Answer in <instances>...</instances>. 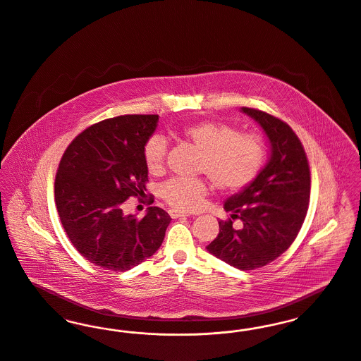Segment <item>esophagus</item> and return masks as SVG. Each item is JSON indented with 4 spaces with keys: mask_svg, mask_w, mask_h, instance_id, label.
<instances>
[{
    "mask_svg": "<svg viewBox=\"0 0 361 361\" xmlns=\"http://www.w3.org/2000/svg\"><path fill=\"white\" fill-rule=\"evenodd\" d=\"M169 213H170V216H171L172 219H179V217L190 216L189 213H185V212H180V210H176V209H170Z\"/></svg>",
    "mask_w": 361,
    "mask_h": 361,
    "instance_id": "obj_1",
    "label": "esophagus"
}]
</instances>
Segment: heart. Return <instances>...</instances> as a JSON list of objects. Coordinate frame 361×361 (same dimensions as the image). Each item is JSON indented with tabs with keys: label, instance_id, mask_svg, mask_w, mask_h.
<instances>
[{
	"label": "heart",
	"instance_id": "1",
	"mask_svg": "<svg viewBox=\"0 0 361 361\" xmlns=\"http://www.w3.org/2000/svg\"><path fill=\"white\" fill-rule=\"evenodd\" d=\"M182 135L202 153L200 171L226 192L247 188L261 171L265 161V144L255 134H239L227 123L200 121L182 129ZM167 140L154 134L144 145L142 157L149 173L163 170ZM208 185L202 179L173 178L160 188L161 198L175 209L191 212L201 208Z\"/></svg>",
	"mask_w": 361,
	"mask_h": 361
}]
</instances>
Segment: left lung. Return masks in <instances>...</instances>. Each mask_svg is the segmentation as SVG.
Returning <instances> with one entry per match:
<instances>
[{"instance_id": "left-lung-1", "label": "left lung", "mask_w": 361, "mask_h": 361, "mask_svg": "<svg viewBox=\"0 0 361 361\" xmlns=\"http://www.w3.org/2000/svg\"><path fill=\"white\" fill-rule=\"evenodd\" d=\"M264 130L270 145L265 167L243 190L231 195L224 209L231 219L207 246L216 258L240 270H252L279 258L296 239L308 209L310 169L298 135L281 119L242 107ZM238 218L243 224L233 227Z\"/></svg>"}]
</instances>
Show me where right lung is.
<instances>
[{"instance_id": "obj_1", "label": "right lung", "mask_w": 361, "mask_h": 361, "mask_svg": "<svg viewBox=\"0 0 361 361\" xmlns=\"http://www.w3.org/2000/svg\"><path fill=\"white\" fill-rule=\"evenodd\" d=\"M159 115H122L78 134L58 167V214L77 251L106 270L126 271L161 246L171 217L151 207L142 219L123 214L129 197L144 194L148 170L142 148Z\"/></svg>"}]
</instances>
